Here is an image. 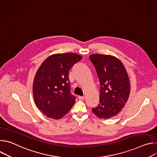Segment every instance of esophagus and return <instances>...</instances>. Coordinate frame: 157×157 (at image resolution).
<instances>
[{"mask_svg":"<svg viewBox=\"0 0 157 157\" xmlns=\"http://www.w3.org/2000/svg\"><path fill=\"white\" fill-rule=\"evenodd\" d=\"M78 99H79V100L82 101V100L84 99V96H78Z\"/></svg>","mask_w":157,"mask_h":157,"instance_id":"obj_1","label":"esophagus"}]
</instances>
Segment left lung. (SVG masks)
Segmentation results:
<instances>
[{
  "mask_svg": "<svg viewBox=\"0 0 157 157\" xmlns=\"http://www.w3.org/2000/svg\"><path fill=\"white\" fill-rule=\"evenodd\" d=\"M100 82L99 104L93 113L100 119L117 115L127 102L130 84L122 63L111 55L94 54L89 56Z\"/></svg>",
  "mask_w": 157,
  "mask_h": 157,
  "instance_id": "obj_1",
  "label": "left lung"
}]
</instances>
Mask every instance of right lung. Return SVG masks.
<instances>
[{"label":"right lung","instance_id":"obj_1","mask_svg":"<svg viewBox=\"0 0 157 157\" xmlns=\"http://www.w3.org/2000/svg\"><path fill=\"white\" fill-rule=\"evenodd\" d=\"M82 58L76 53L55 54L39 67L33 83V94L37 107L47 117L61 119L74 105L76 98L70 91L69 71Z\"/></svg>","mask_w":157,"mask_h":157}]
</instances>
